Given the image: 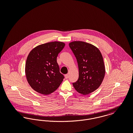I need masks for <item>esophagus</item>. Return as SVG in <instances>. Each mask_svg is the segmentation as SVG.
<instances>
[{"label": "esophagus", "mask_w": 133, "mask_h": 133, "mask_svg": "<svg viewBox=\"0 0 133 133\" xmlns=\"http://www.w3.org/2000/svg\"><path fill=\"white\" fill-rule=\"evenodd\" d=\"M68 77H69V75H68V74H66V75H65V78L66 79H68Z\"/></svg>", "instance_id": "1"}]
</instances>
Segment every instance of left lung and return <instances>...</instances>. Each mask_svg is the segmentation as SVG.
<instances>
[{"mask_svg":"<svg viewBox=\"0 0 133 133\" xmlns=\"http://www.w3.org/2000/svg\"><path fill=\"white\" fill-rule=\"evenodd\" d=\"M69 45L79 68L78 79L73 85L78 93L88 95L100 87L105 76L101 53L94 45L83 41H73Z\"/></svg>","mask_w":133,"mask_h":133,"instance_id":"obj_1","label":"left lung"}]
</instances>
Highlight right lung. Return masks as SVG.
I'll list each match as a JSON object with an SVG mask.
<instances>
[{
    "mask_svg": "<svg viewBox=\"0 0 133 133\" xmlns=\"http://www.w3.org/2000/svg\"><path fill=\"white\" fill-rule=\"evenodd\" d=\"M65 45L62 42H48L37 46L29 53L26 61V77L36 92L50 94L62 82L64 77L60 72L57 57Z\"/></svg>",
    "mask_w": 133,
    "mask_h": 133,
    "instance_id": "right-lung-1",
    "label": "right lung"
}]
</instances>
